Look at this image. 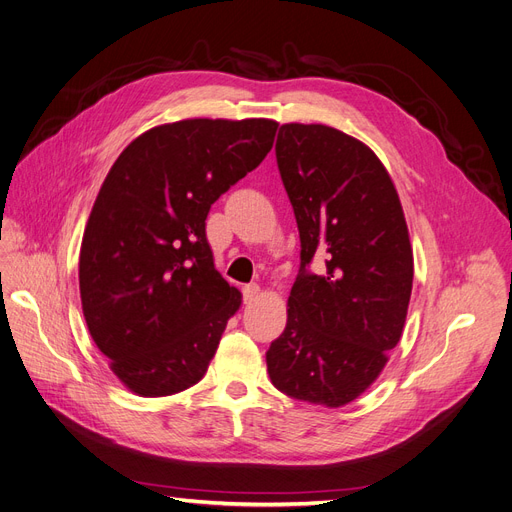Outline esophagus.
Masks as SVG:
<instances>
[{
	"instance_id": "obj_1",
	"label": "esophagus",
	"mask_w": 512,
	"mask_h": 512,
	"mask_svg": "<svg viewBox=\"0 0 512 512\" xmlns=\"http://www.w3.org/2000/svg\"><path fill=\"white\" fill-rule=\"evenodd\" d=\"M259 293H261L259 285H246V287L242 289V295H244V301H246V304H251V301H255Z\"/></svg>"
}]
</instances>
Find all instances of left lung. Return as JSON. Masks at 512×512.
I'll use <instances>...</instances> for the list:
<instances>
[{
  "mask_svg": "<svg viewBox=\"0 0 512 512\" xmlns=\"http://www.w3.org/2000/svg\"><path fill=\"white\" fill-rule=\"evenodd\" d=\"M282 183L293 204L301 268L287 327L266 361L272 384L297 401L344 407L380 377L401 342L413 251L403 206L371 147L325 124H282ZM326 272H307L316 255Z\"/></svg>",
  "mask_w": 512,
  "mask_h": 512,
  "instance_id": "obj_1",
  "label": "left lung"
}]
</instances>
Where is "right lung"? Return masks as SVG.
<instances>
[{"mask_svg":"<svg viewBox=\"0 0 512 512\" xmlns=\"http://www.w3.org/2000/svg\"><path fill=\"white\" fill-rule=\"evenodd\" d=\"M278 122L194 118L149 128L107 173L80 249L88 331L139 396L198 384L242 295L215 270L211 204L261 164Z\"/></svg>","mask_w":512,"mask_h":512,"instance_id":"1","label":"right lung"}]
</instances>
